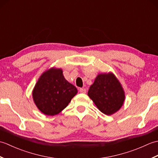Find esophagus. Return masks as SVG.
<instances>
[{"label": "esophagus", "instance_id": "esophagus-1", "mask_svg": "<svg viewBox=\"0 0 158 158\" xmlns=\"http://www.w3.org/2000/svg\"><path fill=\"white\" fill-rule=\"evenodd\" d=\"M79 92L82 94H85V93H86V89L85 88H80Z\"/></svg>", "mask_w": 158, "mask_h": 158}]
</instances>
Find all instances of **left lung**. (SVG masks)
Masks as SVG:
<instances>
[{"instance_id":"1","label":"left lung","mask_w":158,"mask_h":158,"mask_svg":"<svg viewBox=\"0 0 158 158\" xmlns=\"http://www.w3.org/2000/svg\"><path fill=\"white\" fill-rule=\"evenodd\" d=\"M88 94L97 108L107 115L119 110L125 100L122 85L112 73L99 74Z\"/></svg>"}]
</instances>
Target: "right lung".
I'll use <instances>...</instances> for the list:
<instances>
[{"mask_svg": "<svg viewBox=\"0 0 158 158\" xmlns=\"http://www.w3.org/2000/svg\"><path fill=\"white\" fill-rule=\"evenodd\" d=\"M60 69L52 68L43 73L32 91L37 108L47 115H55L68 106L77 89L65 79Z\"/></svg>", "mask_w": 158, "mask_h": 158, "instance_id": "1", "label": "right lung"}]
</instances>
